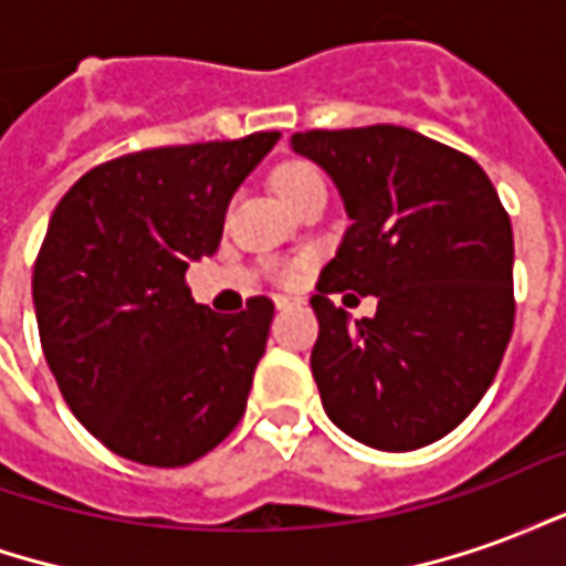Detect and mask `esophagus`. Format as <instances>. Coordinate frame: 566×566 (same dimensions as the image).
Masks as SVG:
<instances>
[{
    "label": "esophagus",
    "mask_w": 566,
    "mask_h": 566,
    "mask_svg": "<svg viewBox=\"0 0 566 566\" xmlns=\"http://www.w3.org/2000/svg\"><path fill=\"white\" fill-rule=\"evenodd\" d=\"M303 306V300H287V296H275V308L279 312H287V308H300Z\"/></svg>",
    "instance_id": "esophagus-1"
}]
</instances>
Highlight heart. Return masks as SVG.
<instances>
[{"instance_id":"obj_1","label":"heart","mask_w":566,"mask_h":566,"mask_svg":"<svg viewBox=\"0 0 566 566\" xmlns=\"http://www.w3.org/2000/svg\"><path fill=\"white\" fill-rule=\"evenodd\" d=\"M272 187H275V193L287 202V206H294L296 199H303L312 190H327L324 187V175L306 160H287L282 163L275 172H272ZM296 272H300V263H282L275 275H279V282L291 284L296 279Z\"/></svg>"}]
</instances>
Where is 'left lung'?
<instances>
[{
  "instance_id": "8db88e82",
  "label": "left lung",
  "mask_w": 566,
  "mask_h": 566,
  "mask_svg": "<svg viewBox=\"0 0 566 566\" xmlns=\"http://www.w3.org/2000/svg\"><path fill=\"white\" fill-rule=\"evenodd\" d=\"M291 145L352 218L312 296L321 403L373 449L430 446L473 412L510 345V214L473 157L416 129H308ZM343 290L379 295L377 315L348 322L329 300Z\"/></svg>"
}]
</instances>
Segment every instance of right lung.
<instances>
[{
    "label": "right lung",
    "instance_id": "obj_1",
    "mask_svg": "<svg viewBox=\"0 0 566 566\" xmlns=\"http://www.w3.org/2000/svg\"><path fill=\"white\" fill-rule=\"evenodd\" d=\"M282 133L145 148L93 166L56 202L32 270L42 352L93 437L185 467L233 433L275 315L199 306L187 266L221 245L235 187Z\"/></svg>",
    "mask_w": 566,
    "mask_h": 566
}]
</instances>
